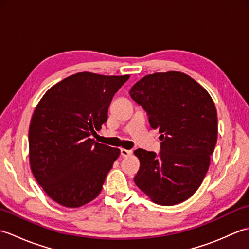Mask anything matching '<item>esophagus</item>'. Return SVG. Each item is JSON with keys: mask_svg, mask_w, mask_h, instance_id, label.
I'll use <instances>...</instances> for the list:
<instances>
[{"mask_svg": "<svg viewBox=\"0 0 249 249\" xmlns=\"http://www.w3.org/2000/svg\"><path fill=\"white\" fill-rule=\"evenodd\" d=\"M120 153H121V156L127 157V156H129L131 154V151L130 150H126V149H121Z\"/></svg>", "mask_w": 249, "mask_h": 249, "instance_id": "34e87169", "label": "esophagus"}]
</instances>
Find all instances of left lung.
<instances>
[{"label": "left lung", "mask_w": 249, "mask_h": 249, "mask_svg": "<svg viewBox=\"0 0 249 249\" xmlns=\"http://www.w3.org/2000/svg\"><path fill=\"white\" fill-rule=\"evenodd\" d=\"M130 97L158 128L160 152L135 151L140 169L134 181L157 204L187 200L202 183L217 141V112L210 94L178 71L145 76Z\"/></svg>", "instance_id": "1"}]
</instances>
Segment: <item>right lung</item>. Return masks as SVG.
<instances>
[{
  "mask_svg": "<svg viewBox=\"0 0 249 249\" xmlns=\"http://www.w3.org/2000/svg\"><path fill=\"white\" fill-rule=\"evenodd\" d=\"M128 78L79 72L56 83L37 105L29 129L31 169L56 203L79 208L102 192L120 150L91 136L107 121L113 95Z\"/></svg>",
  "mask_w": 249,
  "mask_h": 249,
  "instance_id": "right-lung-1",
  "label": "right lung"
}]
</instances>
